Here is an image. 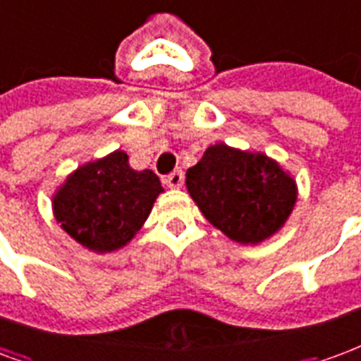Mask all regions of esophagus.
Here are the masks:
<instances>
[{
	"mask_svg": "<svg viewBox=\"0 0 361 361\" xmlns=\"http://www.w3.org/2000/svg\"><path fill=\"white\" fill-rule=\"evenodd\" d=\"M184 183V173L180 169H175L173 173H169L167 177H165V184L169 186V188H180Z\"/></svg>",
	"mask_w": 361,
	"mask_h": 361,
	"instance_id": "esophagus-1",
	"label": "esophagus"
}]
</instances>
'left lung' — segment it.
Masks as SVG:
<instances>
[{
  "mask_svg": "<svg viewBox=\"0 0 361 361\" xmlns=\"http://www.w3.org/2000/svg\"><path fill=\"white\" fill-rule=\"evenodd\" d=\"M186 188L207 221L240 243H261L286 224L297 184L264 154L209 146L186 171Z\"/></svg>",
  "mask_w": 361,
  "mask_h": 361,
  "instance_id": "1",
  "label": "left lung"
}]
</instances>
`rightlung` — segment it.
<instances>
[{"label":"right lung","instance_id":"1","mask_svg":"<svg viewBox=\"0 0 361 361\" xmlns=\"http://www.w3.org/2000/svg\"><path fill=\"white\" fill-rule=\"evenodd\" d=\"M164 192L150 169L129 167L126 152L81 165L53 197L62 230L94 253H110L131 242Z\"/></svg>","mask_w":361,"mask_h":361}]
</instances>
